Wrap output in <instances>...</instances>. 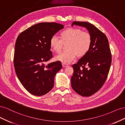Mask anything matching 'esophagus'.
I'll list each match as a JSON object with an SVG mask.
<instances>
[{"instance_id":"obj_1","label":"esophagus","mask_w":125,"mask_h":125,"mask_svg":"<svg viewBox=\"0 0 125 125\" xmlns=\"http://www.w3.org/2000/svg\"><path fill=\"white\" fill-rule=\"evenodd\" d=\"M62 67H67V66H68V65H67V64L64 63H62Z\"/></svg>"}]
</instances>
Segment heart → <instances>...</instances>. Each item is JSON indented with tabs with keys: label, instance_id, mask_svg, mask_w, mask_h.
I'll list each match as a JSON object with an SVG mask.
<instances>
[{
	"label": "heart",
	"instance_id": "1",
	"mask_svg": "<svg viewBox=\"0 0 125 125\" xmlns=\"http://www.w3.org/2000/svg\"><path fill=\"white\" fill-rule=\"evenodd\" d=\"M60 37L54 35L51 38L50 45L54 52H61L63 44L68 43L67 50L56 57V59L65 64L72 62L78 54L84 55L89 50L92 44V37L88 32L79 28H68L60 33Z\"/></svg>",
	"mask_w": 125,
	"mask_h": 125
}]
</instances>
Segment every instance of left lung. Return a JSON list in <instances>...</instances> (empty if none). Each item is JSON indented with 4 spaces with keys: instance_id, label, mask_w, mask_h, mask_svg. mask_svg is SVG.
Masks as SVG:
<instances>
[{
    "instance_id": "8db88e82",
    "label": "left lung",
    "mask_w": 125,
    "mask_h": 125,
    "mask_svg": "<svg viewBox=\"0 0 125 125\" xmlns=\"http://www.w3.org/2000/svg\"><path fill=\"white\" fill-rule=\"evenodd\" d=\"M73 25L85 27L92 37L89 51L73 65L71 87L82 96H90L97 92L106 80L112 62V55L106 36L89 22L74 21Z\"/></svg>"
}]
</instances>
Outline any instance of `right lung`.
I'll return each instance as SVG.
<instances>
[{
	"label": "right lung",
	"mask_w": 125,
	"mask_h": 125,
	"mask_svg": "<svg viewBox=\"0 0 125 125\" xmlns=\"http://www.w3.org/2000/svg\"><path fill=\"white\" fill-rule=\"evenodd\" d=\"M63 28L55 22L34 25L18 35L13 58L15 71L22 85L34 95L42 96L52 89L54 77L62 68L60 61L46 65L52 57L50 40Z\"/></svg>",
	"instance_id": "obj_1"
}]
</instances>
